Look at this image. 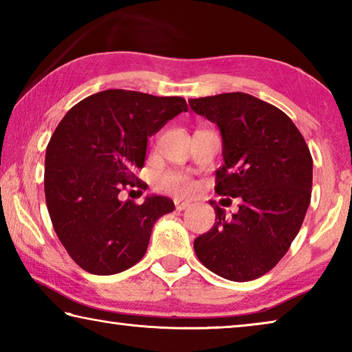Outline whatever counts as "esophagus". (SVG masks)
Masks as SVG:
<instances>
[{
	"label": "esophagus",
	"mask_w": 352,
	"mask_h": 352,
	"mask_svg": "<svg viewBox=\"0 0 352 352\" xmlns=\"http://www.w3.org/2000/svg\"><path fill=\"white\" fill-rule=\"evenodd\" d=\"M188 206H190V201H189V200H182V199H177V200H175V208H177L178 211L186 210Z\"/></svg>",
	"instance_id": "34e87169"
}]
</instances>
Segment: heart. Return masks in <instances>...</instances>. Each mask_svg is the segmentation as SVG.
Listing matches in <instances>:
<instances>
[{
    "label": "heart",
    "mask_w": 352,
    "mask_h": 352,
    "mask_svg": "<svg viewBox=\"0 0 352 352\" xmlns=\"http://www.w3.org/2000/svg\"><path fill=\"white\" fill-rule=\"evenodd\" d=\"M160 184L164 190L174 194H188L195 189V180L189 174L183 172H169L162 177Z\"/></svg>",
    "instance_id": "obj_1"
}]
</instances>
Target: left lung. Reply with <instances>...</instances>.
<instances>
[{
    "instance_id": "8db88e82",
    "label": "left lung",
    "mask_w": 352,
    "mask_h": 352,
    "mask_svg": "<svg viewBox=\"0 0 352 352\" xmlns=\"http://www.w3.org/2000/svg\"><path fill=\"white\" fill-rule=\"evenodd\" d=\"M197 115L217 124L223 166L216 192L239 197L228 217L214 200L216 222L194 241L206 269L230 281H252L270 272L300 231L312 194V155L292 119L247 93L189 99Z\"/></svg>"
}]
</instances>
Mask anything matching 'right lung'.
<instances>
[{
	"label": "right lung",
	"mask_w": 352,
	"mask_h": 352,
	"mask_svg": "<svg viewBox=\"0 0 352 352\" xmlns=\"http://www.w3.org/2000/svg\"><path fill=\"white\" fill-rule=\"evenodd\" d=\"M186 110L178 96L105 90L58 122L46 147L45 197L57 237L80 269L115 275L146 254L153 223L174 201L148 195L138 205L118 195L144 188L133 172L144 166L147 136Z\"/></svg>",
	"instance_id": "right-lung-1"
}]
</instances>
